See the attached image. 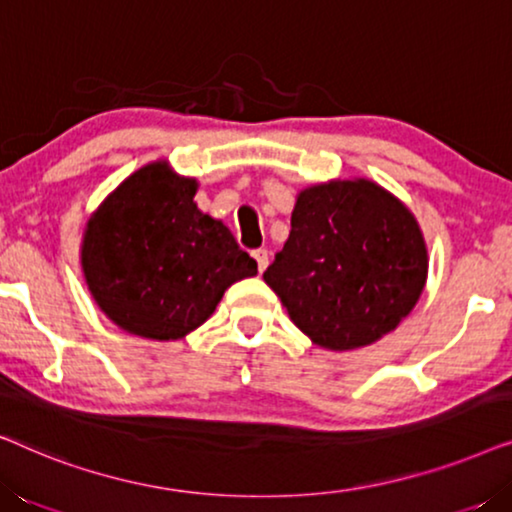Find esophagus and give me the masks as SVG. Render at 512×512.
<instances>
[{"label": "esophagus", "mask_w": 512, "mask_h": 512, "mask_svg": "<svg viewBox=\"0 0 512 512\" xmlns=\"http://www.w3.org/2000/svg\"><path fill=\"white\" fill-rule=\"evenodd\" d=\"M251 256H254V261L258 265V272H263L265 268H268V251L256 249V251H251Z\"/></svg>", "instance_id": "obj_1"}]
</instances>
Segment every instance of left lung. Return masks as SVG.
<instances>
[{"instance_id": "8db88e82", "label": "left lung", "mask_w": 512, "mask_h": 512, "mask_svg": "<svg viewBox=\"0 0 512 512\" xmlns=\"http://www.w3.org/2000/svg\"><path fill=\"white\" fill-rule=\"evenodd\" d=\"M429 270L415 216L368 179L300 191L284 249L263 272L314 345L345 352L394 331Z\"/></svg>"}]
</instances>
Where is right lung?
Listing matches in <instances>:
<instances>
[{
    "mask_svg": "<svg viewBox=\"0 0 512 512\" xmlns=\"http://www.w3.org/2000/svg\"><path fill=\"white\" fill-rule=\"evenodd\" d=\"M198 181L165 160L130 174L90 216L81 268L90 296L118 328L179 340L212 317L258 265L221 221L195 205Z\"/></svg>",
    "mask_w": 512,
    "mask_h": 512,
    "instance_id": "1",
    "label": "right lung"
}]
</instances>
